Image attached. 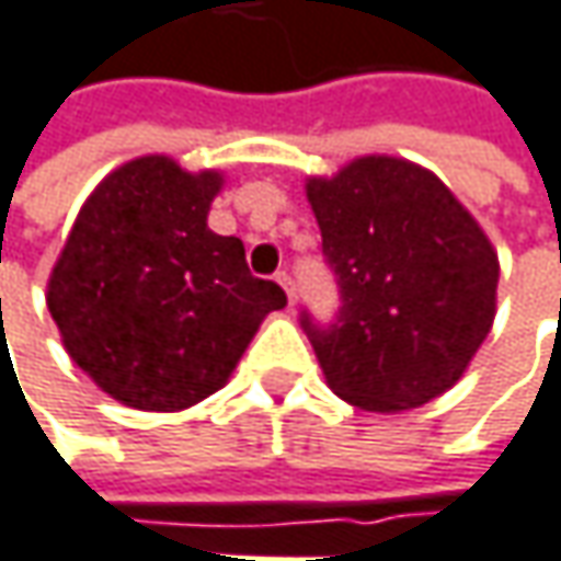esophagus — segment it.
Wrapping results in <instances>:
<instances>
[{
	"label": "esophagus",
	"instance_id": "1",
	"mask_svg": "<svg viewBox=\"0 0 561 561\" xmlns=\"http://www.w3.org/2000/svg\"><path fill=\"white\" fill-rule=\"evenodd\" d=\"M277 284L287 290V300H290V306L297 302V287H294V277L287 274V271H277Z\"/></svg>",
	"mask_w": 561,
	"mask_h": 561
}]
</instances>
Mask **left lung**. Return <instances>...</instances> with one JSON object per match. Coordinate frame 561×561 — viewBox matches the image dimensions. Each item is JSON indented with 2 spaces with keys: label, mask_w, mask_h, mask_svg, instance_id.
I'll return each instance as SVG.
<instances>
[{
  "label": "left lung",
  "mask_w": 561,
  "mask_h": 561,
  "mask_svg": "<svg viewBox=\"0 0 561 561\" xmlns=\"http://www.w3.org/2000/svg\"><path fill=\"white\" fill-rule=\"evenodd\" d=\"M339 322L302 316L325 382L364 412H409L460 380L495 322L499 252L434 172L357 156L306 179Z\"/></svg>",
  "instance_id": "left-lung-1"
}]
</instances>
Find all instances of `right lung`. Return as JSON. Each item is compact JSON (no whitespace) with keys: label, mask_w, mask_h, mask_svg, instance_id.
Returning <instances> with one entry per match:
<instances>
[{"label":"right lung","mask_w":561,"mask_h":561,"mask_svg":"<svg viewBox=\"0 0 561 561\" xmlns=\"http://www.w3.org/2000/svg\"><path fill=\"white\" fill-rule=\"evenodd\" d=\"M222 172L172 156L114 169L82 204L47 280L62 347L101 392L181 412L232 377L287 294L252 277L245 245L207 226Z\"/></svg>","instance_id":"right-lung-1"}]
</instances>
